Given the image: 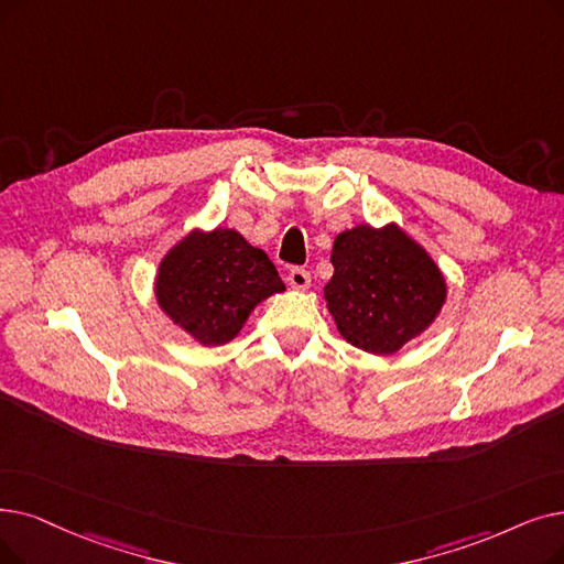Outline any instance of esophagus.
Instances as JSON below:
<instances>
[{"label": "esophagus", "instance_id": "1", "mask_svg": "<svg viewBox=\"0 0 564 564\" xmlns=\"http://www.w3.org/2000/svg\"><path fill=\"white\" fill-rule=\"evenodd\" d=\"M288 283L295 288V290H306L308 285H311V274L306 272V269H302V267H295V269H290V274H288Z\"/></svg>", "mask_w": 564, "mask_h": 564}]
</instances>
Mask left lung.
I'll use <instances>...</instances> for the list:
<instances>
[{
  "instance_id": "8db88e82",
  "label": "left lung",
  "mask_w": 564,
  "mask_h": 564,
  "mask_svg": "<svg viewBox=\"0 0 564 564\" xmlns=\"http://www.w3.org/2000/svg\"><path fill=\"white\" fill-rule=\"evenodd\" d=\"M327 308L350 346L394 355L426 332L447 300V283L424 247L397 224L343 230L332 249Z\"/></svg>"
}]
</instances>
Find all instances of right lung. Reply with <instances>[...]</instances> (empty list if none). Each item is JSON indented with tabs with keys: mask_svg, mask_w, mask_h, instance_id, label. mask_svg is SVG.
<instances>
[{
	"mask_svg": "<svg viewBox=\"0 0 564 564\" xmlns=\"http://www.w3.org/2000/svg\"><path fill=\"white\" fill-rule=\"evenodd\" d=\"M285 285L274 262L237 230H193L165 253L154 283L161 311L200 346L232 340L251 311Z\"/></svg>",
	"mask_w": 564,
	"mask_h": 564,
	"instance_id": "obj_1",
	"label": "right lung"
}]
</instances>
